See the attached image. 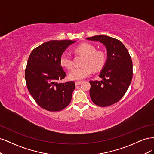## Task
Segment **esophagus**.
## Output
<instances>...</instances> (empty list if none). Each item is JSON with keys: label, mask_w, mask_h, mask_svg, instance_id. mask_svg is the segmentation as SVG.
I'll return each instance as SVG.
<instances>
[{"label": "esophagus", "mask_w": 154, "mask_h": 154, "mask_svg": "<svg viewBox=\"0 0 154 154\" xmlns=\"http://www.w3.org/2000/svg\"><path fill=\"white\" fill-rule=\"evenodd\" d=\"M82 82H75V85H80V84H82Z\"/></svg>", "instance_id": "34e87169"}]
</instances>
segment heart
<instances>
[{"mask_svg": "<svg viewBox=\"0 0 154 154\" xmlns=\"http://www.w3.org/2000/svg\"><path fill=\"white\" fill-rule=\"evenodd\" d=\"M78 53L84 55L82 61V67H75L69 72V77L71 80H82L88 76L94 71H99L103 67L106 62V56L102 51H96L94 45L90 44H82L76 48ZM60 63L66 69L72 67V60L71 55L63 53L60 56Z\"/></svg>", "mask_w": 154, "mask_h": 154, "instance_id": "obj_1", "label": "heart"}]
</instances>
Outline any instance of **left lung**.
<instances>
[{
	"label": "left lung",
	"instance_id": "8db88e82",
	"mask_svg": "<svg viewBox=\"0 0 154 154\" xmlns=\"http://www.w3.org/2000/svg\"><path fill=\"white\" fill-rule=\"evenodd\" d=\"M98 41L106 49L107 59L100 73L101 81H90V96L93 103L108 106L117 103L127 92L132 79V61L122 42L112 37L97 35L86 38Z\"/></svg>",
	"mask_w": 154,
	"mask_h": 154
}]
</instances>
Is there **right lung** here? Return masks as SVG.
Here are the masks:
<instances>
[{
    "label": "right lung",
    "instance_id": "1",
    "mask_svg": "<svg viewBox=\"0 0 154 154\" xmlns=\"http://www.w3.org/2000/svg\"><path fill=\"white\" fill-rule=\"evenodd\" d=\"M72 40H51L34 49L25 70L26 85L31 95L42 108L60 111L71 101L75 88L74 82L58 83L66 76L60 63V56Z\"/></svg>",
    "mask_w": 154,
    "mask_h": 154
}]
</instances>
